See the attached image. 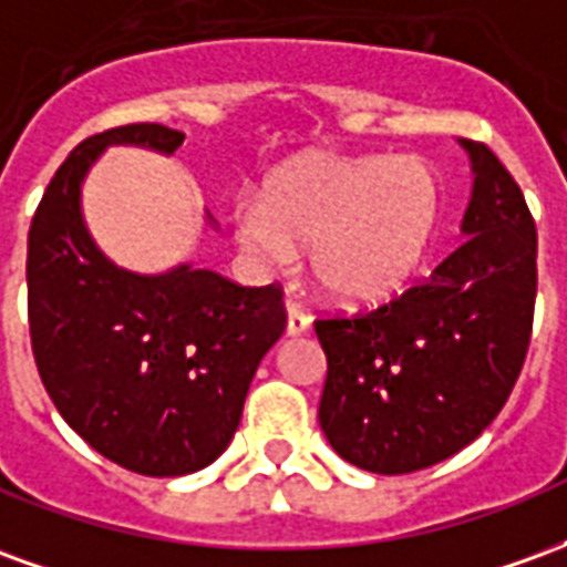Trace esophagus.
Returning a JSON list of instances; mask_svg holds the SVG:
<instances>
[{
	"label": "esophagus",
	"instance_id": "34e87169",
	"mask_svg": "<svg viewBox=\"0 0 567 567\" xmlns=\"http://www.w3.org/2000/svg\"><path fill=\"white\" fill-rule=\"evenodd\" d=\"M309 316L297 303H288V337H300L309 331Z\"/></svg>",
	"mask_w": 567,
	"mask_h": 567
}]
</instances>
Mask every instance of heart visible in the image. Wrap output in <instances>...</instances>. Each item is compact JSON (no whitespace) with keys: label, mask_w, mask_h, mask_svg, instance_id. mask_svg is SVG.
<instances>
[{"label":"heart","mask_w":567,"mask_h":567,"mask_svg":"<svg viewBox=\"0 0 567 567\" xmlns=\"http://www.w3.org/2000/svg\"><path fill=\"white\" fill-rule=\"evenodd\" d=\"M437 173L419 157H300L272 175L264 197L236 209V239L285 267L309 248L316 282L337 303L398 295L437 230Z\"/></svg>","instance_id":"obj_1"}]
</instances>
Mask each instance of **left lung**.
Instances as JSON below:
<instances>
[{
	"instance_id": "8db88e82",
	"label": "left lung",
	"mask_w": 567,
	"mask_h": 567,
	"mask_svg": "<svg viewBox=\"0 0 567 567\" xmlns=\"http://www.w3.org/2000/svg\"><path fill=\"white\" fill-rule=\"evenodd\" d=\"M462 145L476 175L462 246L380 307L316 319L328 358L321 431L370 474H413L464 450L507 404L525 364L535 218L492 148Z\"/></svg>"
}]
</instances>
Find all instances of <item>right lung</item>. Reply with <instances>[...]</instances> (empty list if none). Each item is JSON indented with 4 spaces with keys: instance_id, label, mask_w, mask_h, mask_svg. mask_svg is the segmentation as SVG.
Wrapping results in <instances>:
<instances>
[{
    "instance_id": "right-lung-1",
    "label": "right lung",
    "mask_w": 567,
    "mask_h": 567,
    "mask_svg": "<svg viewBox=\"0 0 567 567\" xmlns=\"http://www.w3.org/2000/svg\"><path fill=\"white\" fill-rule=\"evenodd\" d=\"M112 142L173 154L185 133L112 127L60 163L27 243L32 355L60 416L100 455L142 476H185L215 462L239 427L251 377L288 321L282 285L115 267L79 206L81 178Z\"/></svg>"
}]
</instances>
